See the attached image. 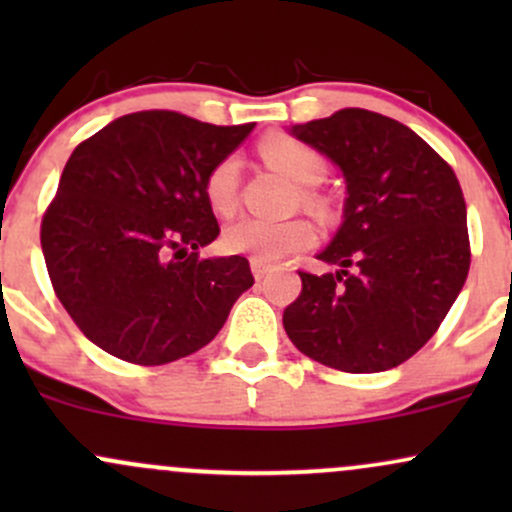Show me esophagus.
Masks as SVG:
<instances>
[{
  "mask_svg": "<svg viewBox=\"0 0 512 512\" xmlns=\"http://www.w3.org/2000/svg\"><path fill=\"white\" fill-rule=\"evenodd\" d=\"M250 264H252V274H255L257 281L264 279V276H267L274 269L272 264H267V262H262V260H250Z\"/></svg>",
  "mask_w": 512,
  "mask_h": 512,
  "instance_id": "1",
  "label": "esophagus"
}]
</instances>
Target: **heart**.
I'll list each match as a JSON object with an SVG mask.
<instances>
[{
    "instance_id": "1",
    "label": "heart",
    "mask_w": 512,
    "mask_h": 512,
    "mask_svg": "<svg viewBox=\"0 0 512 512\" xmlns=\"http://www.w3.org/2000/svg\"><path fill=\"white\" fill-rule=\"evenodd\" d=\"M260 154L269 166L281 170L301 187H315L327 175V161L313 146L286 137V134H269L264 137ZM238 180L240 161L236 156L221 158L214 163L204 178V197L214 214L231 216L238 207ZM303 202L313 209H322V199L313 190H303ZM315 240V228L303 219L267 221V219H238L223 231V248L233 255H250L252 260L276 262L293 252L310 248Z\"/></svg>"
}]
</instances>
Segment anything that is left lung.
Instances as JSON below:
<instances>
[{"label": "left lung", "instance_id": "obj_1", "mask_svg": "<svg viewBox=\"0 0 512 512\" xmlns=\"http://www.w3.org/2000/svg\"><path fill=\"white\" fill-rule=\"evenodd\" d=\"M291 134L342 168L344 221L301 274L284 310L298 351L344 373H380L411 358L460 296L472 250L455 170L407 125L344 108Z\"/></svg>", "mask_w": 512, "mask_h": 512}]
</instances>
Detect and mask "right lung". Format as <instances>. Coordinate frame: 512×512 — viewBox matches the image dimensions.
Wrapping results in <instances>:
<instances>
[{
    "instance_id": "1",
    "label": "right lung",
    "mask_w": 512,
    "mask_h": 512,
    "mask_svg": "<svg viewBox=\"0 0 512 512\" xmlns=\"http://www.w3.org/2000/svg\"><path fill=\"white\" fill-rule=\"evenodd\" d=\"M252 127L142 110L72 151L40 245L52 289L86 339L122 361L163 366L219 334L255 276L240 255L199 257L221 231L204 178Z\"/></svg>"
}]
</instances>
